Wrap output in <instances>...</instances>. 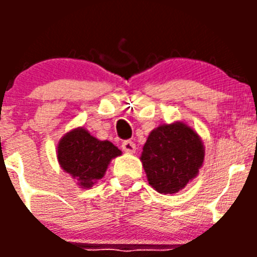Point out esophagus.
Instances as JSON below:
<instances>
[{"mask_svg":"<svg viewBox=\"0 0 257 257\" xmlns=\"http://www.w3.org/2000/svg\"><path fill=\"white\" fill-rule=\"evenodd\" d=\"M122 149H123V152H126V153H135L136 152V145L135 143L131 142V140H124L123 143H122Z\"/></svg>","mask_w":257,"mask_h":257,"instance_id":"34e87169","label":"esophagus"}]
</instances>
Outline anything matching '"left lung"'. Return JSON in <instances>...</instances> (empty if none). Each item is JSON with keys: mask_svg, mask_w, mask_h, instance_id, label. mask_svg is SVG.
Returning a JSON list of instances; mask_svg holds the SVG:
<instances>
[{"mask_svg": "<svg viewBox=\"0 0 257 257\" xmlns=\"http://www.w3.org/2000/svg\"><path fill=\"white\" fill-rule=\"evenodd\" d=\"M205 160L201 136L184 122L163 123L149 134L140 161L151 187L174 194L198 175Z\"/></svg>", "mask_w": 257, "mask_h": 257, "instance_id": "obj_1", "label": "left lung"}]
</instances>
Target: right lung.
<instances>
[{
    "instance_id": "add662e5",
    "label": "right lung",
    "mask_w": 257,
    "mask_h": 257,
    "mask_svg": "<svg viewBox=\"0 0 257 257\" xmlns=\"http://www.w3.org/2000/svg\"><path fill=\"white\" fill-rule=\"evenodd\" d=\"M122 152L108 140H99L83 127L65 134L56 149L59 165L83 189L103 179L109 163Z\"/></svg>"
}]
</instances>
